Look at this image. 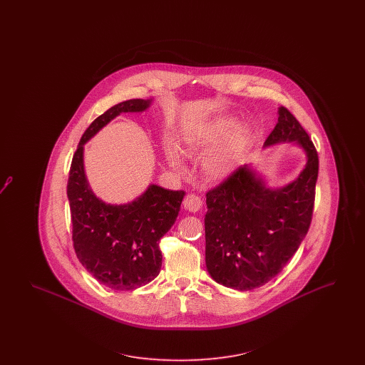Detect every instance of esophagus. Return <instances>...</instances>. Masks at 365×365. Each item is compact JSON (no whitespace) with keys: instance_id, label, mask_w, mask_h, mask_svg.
<instances>
[{"instance_id":"34e87169","label":"esophagus","mask_w":365,"mask_h":365,"mask_svg":"<svg viewBox=\"0 0 365 365\" xmlns=\"http://www.w3.org/2000/svg\"><path fill=\"white\" fill-rule=\"evenodd\" d=\"M183 207L190 212H198L202 207V200L195 194H187L183 200Z\"/></svg>"}]
</instances>
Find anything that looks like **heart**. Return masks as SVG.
<instances>
[{"label": "heart", "mask_w": 365, "mask_h": 365, "mask_svg": "<svg viewBox=\"0 0 365 365\" xmlns=\"http://www.w3.org/2000/svg\"><path fill=\"white\" fill-rule=\"evenodd\" d=\"M234 124L231 122H222L216 125H212L200 134H194L187 137L183 145V152L187 156L204 155L222 145V142L228 137ZM246 145V135L242 131L234 134L226 145L215 152L213 155L204 161V173L212 179H222L231 174L237 165L238 157L242 153ZM170 163L175 168H182V163L174 152L168 155Z\"/></svg>", "instance_id": "heart-1"}]
</instances>
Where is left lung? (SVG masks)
Wrapping results in <instances>:
<instances>
[{
    "label": "left lung",
    "instance_id": "left-lung-1",
    "mask_svg": "<svg viewBox=\"0 0 365 365\" xmlns=\"http://www.w3.org/2000/svg\"><path fill=\"white\" fill-rule=\"evenodd\" d=\"M284 140L297 142L308 156L297 180L271 190L243 165L207 192V268L226 287L247 292L264 286L283 269L308 234L319 156L294 115L280 106L265 146Z\"/></svg>",
    "mask_w": 365,
    "mask_h": 365
}]
</instances>
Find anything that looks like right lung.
<instances>
[{"label":"right lung","mask_w":365,"mask_h":365,"mask_svg":"<svg viewBox=\"0 0 365 365\" xmlns=\"http://www.w3.org/2000/svg\"><path fill=\"white\" fill-rule=\"evenodd\" d=\"M149 104L140 98L123 101L91 123L73 153L67 183L75 253L101 284L120 292L138 289L158 275V242L174 226L186 192L152 185L131 204H105L87 185L83 143L122 112H140Z\"/></svg>","instance_id":"right-lung-1"}]
</instances>
